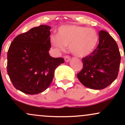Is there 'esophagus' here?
<instances>
[{
	"label": "esophagus",
	"instance_id": "1",
	"mask_svg": "<svg viewBox=\"0 0 125 125\" xmlns=\"http://www.w3.org/2000/svg\"><path fill=\"white\" fill-rule=\"evenodd\" d=\"M70 60H71V57H70L69 56L66 55L64 56V61H65V62H68L70 61Z\"/></svg>",
	"mask_w": 125,
	"mask_h": 125
}]
</instances>
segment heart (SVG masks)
I'll return each instance as SVG.
<instances>
[{
    "label": "heart",
    "mask_w": 125,
    "mask_h": 125,
    "mask_svg": "<svg viewBox=\"0 0 125 125\" xmlns=\"http://www.w3.org/2000/svg\"><path fill=\"white\" fill-rule=\"evenodd\" d=\"M98 35L94 29L74 25H63L58 35L51 36L52 45L58 52L64 51L66 46L74 55L84 57L92 52L98 42Z\"/></svg>",
    "instance_id": "1"
}]
</instances>
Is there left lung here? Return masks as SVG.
I'll use <instances>...</instances> for the list:
<instances>
[{
    "label": "left lung",
    "instance_id": "8db88e82",
    "mask_svg": "<svg viewBox=\"0 0 125 125\" xmlns=\"http://www.w3.org/2000/svg\"><path fill=\"white\" fill-rule=\"evenodd\" d=\"M82 61L83 69L77 74L81 83L90 89H103L118 75L120 63L118 46L107 31H100L97 48Z\"/></svg>",
    "mask_w": 125,
    "mask_h": 125
}]
</instances>
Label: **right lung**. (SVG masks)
Listing matches in <instances>:
<instances>
[{
	"instance_id": "1",
	"label": "right lung",
	"mask_w": 125,
	"mask_h": 125,
	"mask_svg": "<svg viewBox=\"0 0 125 125\" xmlns=\"http://www.w3.org/2000/svg\"><path fill=\"white\" fill-rule=\"evenodd\" d=\"M51 28L47 25L31 28L17 36L8 52L7 71L16 89L29 94L46 89L54 71L64 63L63 58L50 56Z\"/></svg>"
}]
</instances>
